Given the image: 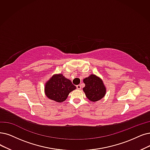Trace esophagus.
Here are the masks:
<instances>
[{
  "mask_svg": "<svg viewBox=\"0 0 150 150\" xmlns=\"http://www.w3.org/2000/svg\"><path fill=\"white\" fill-rule=\"evenodd\" d=\"M76 88H77V89L81 90V85H77V86H76Z\"/></svg>",
  "mask_w": 150,
  "mask_h": 150,
  "instance_id": "34e87169",
  "label": "esophagus"
}]
</instances>
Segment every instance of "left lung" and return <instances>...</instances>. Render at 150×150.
<instances>
[{
  "label": "left lung",
  "mask_w": 150,
  "mask_h": 150,
  "mask_svg": "<svg viewBox=\"0 0 150 150\" xmlns=\"http://www.w3.org/2000/svg\"><path fill=\"white\" fill-rule=\"evenodd\" d=\"M85 87L83 91L85 92L87 98L92 101H97L102 98L106 93V88L103 81L94 74L83 80Z\"/></svg>",
  "instance_id": "8db88e82"
}]
</instances>
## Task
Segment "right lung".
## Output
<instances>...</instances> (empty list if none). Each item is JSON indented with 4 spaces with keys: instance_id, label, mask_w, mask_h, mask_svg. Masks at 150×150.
Listing matches in <instances>:
<instances>
[{
    "instance_id": "right-lung-1",
    "label": "right lung",
    "mask_w": 150,
    "mask_h": 150,
    "mask_svg": "<svg viewBox=\"0 0 150 150\" xmlns=\"http://www.w3.org/2000/svg\"><path fill=\"white\" fill-rule=\"evenodd\" d=\"M76 88L71 81L60 74L52 76L46 83L45 92L49 99L60 103L67 99L69 93Z\"/></svg>"
}]
</instances>
